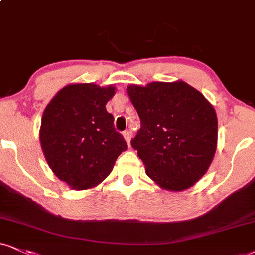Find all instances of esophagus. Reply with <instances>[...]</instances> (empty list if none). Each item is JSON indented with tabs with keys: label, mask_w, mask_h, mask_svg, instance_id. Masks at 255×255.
Listing matches in <instances>:
<instances>
[{
	"label": "esophagus",
	"mask_w": 255,
	"mask_h": 255,
	"mask_svg": "<svg viewBox=\"0 0 255 255\" xmlns=\"http://www.w3.org/2000/svg\"><path fill=\"white\" fill-rule=\"evenodd\" d=\"M123 136H124L125 140H127L128 145H130V142H131V136H132V132H131V130H127L123 132Z\"/></svg>",
	"instance_id": "34e87169"
}]
</instances>
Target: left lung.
<instances>
[{
	"label": "left lung",
	"mask_w": 255,
	"mask_h": 255,
	"mask_svg": "<svg viewBox=\"0 0 255 255\" xmlns=\"http://www.w3.org/2000/svg\"><path fill=\"white\" fill-rule=\"evenodd\" d=\"M128 93L140 119L131 145L157 184L180 191L208 170L218 142L215 110L184 81L130 85Z\"/></svg>",
	"instance_id": "obj_1"
}]
</instances>
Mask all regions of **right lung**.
<instances>
[{
  "label": "right lung",
  "mask_w": 255,
  "mask_h": 255,
  "mask_svg": "<svg viewBox=\"0 0 255 255\" xmlns=\"http://www.w3.org/2000/svg\"><path fill=\"white\" fill-rule=\"evenodd\" d=\"M113 94V86L68 85L43 112L40 142L47 163L58 178L77 190L105 180L128 149L105 108Z\"/></svg>",
  "instance_id": "add662e5"
}]
</instances>
